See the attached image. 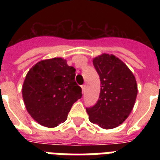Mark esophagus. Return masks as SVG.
Masks as SVG:
<instances>
[{"label": "esophagus", "instance_id": "obj_1", "mask_svg": "<svg viewBox=\"0 0 160 160\" xmlns=\"http://www.w3.org/2000/svg\"><path fill=\"white\" fill-rule=\"evenodd\" d=\"M81 89H82V92H83V94H84V93L85 92V89H86V85H83L82 86H81Z\"/></svg>", "mask_w": 160, "mask_h": 160}]
</instances>
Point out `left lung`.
Here are the masks:
<instances>
[{
  "mask_svg": "<svg viewBox=\"0 0 160 160\" xmlns=\"http://www.w3.org/2000/svg\"><path fill=\"white\" fill-rule=\"evenodd\" d=\"M100 75V93L97 103L86 108L89 119L105 129L121 124L130 114L136 100L137 83L131 70L114 55L102 54L93 59Z\"/></svg>",
  "mask_w": 160,
  "mask_h": 160,
  "instance_id": "1",
  "label": "left lung"
}]
</instances>
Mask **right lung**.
I'll list each match as a JSON object with an SVG mask.
<instances>
[{
	"label": "right lung",
	"instance_id": "right-lung-1",
	"mask_svg": "<svg viewBox=\"0 0 160 160\" xmlns=\"http://www.w3.org/2000/svg\"><path fill=\"white\" fill-rule=\"evenodd\" d=\"M75 76V68L62 58L41 60L29 70L22 96L27 111L37 123L54 128L66 120L73 104L82 96Z\"/></svg>",
	"mask_w": 160,
	"mask_h": 160
}]
</instances>
